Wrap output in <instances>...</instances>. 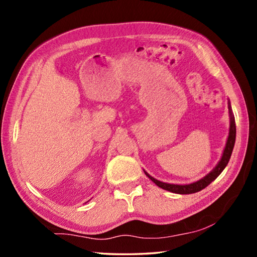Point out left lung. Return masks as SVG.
<instances>
[{
  "label": "left lung",
  "mask_w": 257,
  "mask_h": 257,
  "mask_svg": "<svg viewBox=\"0 0 257 257\" xmlns=\"http://www.w3.org/2000/svg\"><path fill=\"white\" fill-rule=\"evenodd\" d=\"M228 111H230L231 114V121H230V133H228V138L226 141V146L225 149L223 151V156L221 158L220 162L217 163V166L213 169V170L205 176L203 179L199 180L194 183L191 184H185V185H180V184H169V183H163L161 181H158L155 178H152L151 176H149L148 173H146V176L148 177L151 181H154L158 187L162 188L163 190L170 191V192L173 193H179V194H190V193H195L199 192V191L203 190L204 188H206L212 181L220 176L221 172L224 170V168L226 167V165L230 161V158L232 155V151L234 148V144H235V137H236V127H235V119H234L232 111H231V106L228 103Z\"/></svg>",
  "instance_id": "8db88e82"
}]
</instances>
